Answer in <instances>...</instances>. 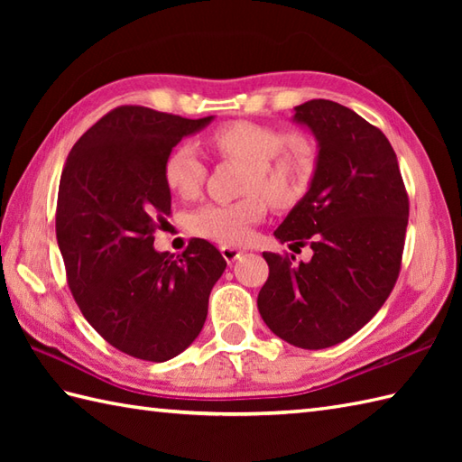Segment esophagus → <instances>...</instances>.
I'll list each match as a JSON object with an SVG mask.
<instances>
[{"mask_svg":"<svg viewBox=\"0 0 462 462\" xmlns=\"http://www.w3.org/2000/svg\"><path fill=\"white\" fill-rule=\"evenodd\" d=\"M220 252H222L224 260L228 262V263H234V262H236V260L242 256V252H240L238 248H234V246H222Z\"/></svg>","mask_w":462,"mask_h":462,"instance_id":"esophagus-1","label":"esophagus"}]
</instances>
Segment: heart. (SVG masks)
Masks as SVG:
<instances>
[{"instance_id":"b5f03b06","label":"heart","mask_w":462,"mask_h":462,"mask_svg":"<svg viewBox=\"0 0 462 462\" xmlns=\"http://www.w3.org/2000/svg\"><path fill=\"white\" fill-rule=\"evenodd\" d=\"M208 143L222 161L244 164L240 176L244 196L234 202H210L194 210L189 228L196 236L224 246H238L250 240L252 226L266 216L268 202L273 208H291L311 189L318 152L308 134L234 121L214 129ZM162 176L172 194L190 200L200 192L206 164L194 144L180 143L164 159Z\"/></svg>"}]
</instances>
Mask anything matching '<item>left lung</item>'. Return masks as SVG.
Listing matches in <instances>:
<instances>
[{
  "mask_svg": "<svg viewBox=\"0 0 462 462\" xmlns=\"http://www.w3.org/2000/svg\"><path fill=\"white\" fill-rule=\"evenodd\" d=\"M319 143L306 199L273 232L310 262L263 252L268 280L258 293L266 326L301 349L346 341L393 291L403 258L409 194L397 154L377 126L347 106L311 99L296 106Z\"/></svg>",
  "mask_w": 462,
  "mask_h": 462,
  "instance_id": "left-lung-1",
  "label": "left lung"
}]
</instances>
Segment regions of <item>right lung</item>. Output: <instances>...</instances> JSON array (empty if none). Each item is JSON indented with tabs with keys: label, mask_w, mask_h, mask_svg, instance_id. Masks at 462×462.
<instances>
[{
	"label": "right lung",
	"mask_w": 462,
	"mask_h": 462,
	"mask_svg": "<svg viewBox=\"0 0 462 462\" xmlns=\"http://www.w3.org/2000/svg\"><path fill=\"white\" fill-rule=\"evenodd\" d=\"M210 121L116 106L75 143L63 166L55 232L69 290L93 329L136 359L169 361L199 337L226 268L200 238L180 256L152 248L171 214L164 159Z\"/></svg>",
	"instance_id": "1"
}]
</instances>
